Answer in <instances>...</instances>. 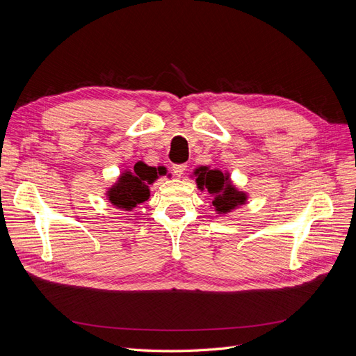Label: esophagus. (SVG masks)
I'll return each mask as SVG.
<instances>
[{
	"instance_id": "34e87169",
	"label": "esophagus",
	"mask_w": 356,
	"mask_h": 356,
	"mask_svg": "<svg viewBox=\"0 0 356 356\" xmlns=\"http://www.w3.org/2000/svg\"><path fill=\"white\" fill-rule=\"evenodd\" d=\"M186 169H187V165H174V166H172V170H174V174L177 177H181L182 174H184Z\"/></svg>"
}]
</instances>
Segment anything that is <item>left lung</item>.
Here are the masks:
<instances>
[{
    "label": "left lung",
    "instance_id": "1",
    "mask_svg": "<svg viewBox=\"0 0 356 356\" xmlns=\"http://www.w3.org/2000/svg\"><path fill=\"white\" fill-rule=\"evenodd\" d=\"M197 188L208 190L212 199V207L218 213H229L238 207L246 203V193L236 188L227 172L220 169H211L209 166H200L195 170Z\"/></svg>",
    "mask_w": 356,
    "mask_h": 356
}]
</instances>
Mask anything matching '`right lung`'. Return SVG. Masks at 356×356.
<instances>
[{
  "instance_id": "add662e5",
  "label": "right lung",
  "mask_w": 356,
  "mask_h": 356,
  "mask_svg": "<svg viewBox=\"0 0 356 356\" xmlns=\"http://www.w3.org/2000/svg\"><path fill=\"white\" fill-rule=\"evenodd\" d=\"M163 175L160 168H152L144 161H138L131 170H124L115 184L108 188L106 196L118 209L132 211L136 204H141L149 197V184Z\"/></svg>"
}]
</instances>
